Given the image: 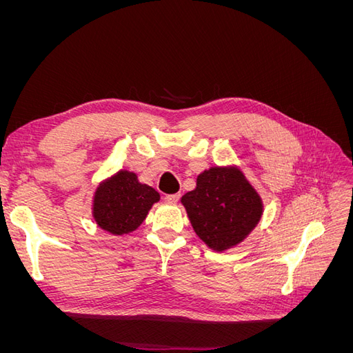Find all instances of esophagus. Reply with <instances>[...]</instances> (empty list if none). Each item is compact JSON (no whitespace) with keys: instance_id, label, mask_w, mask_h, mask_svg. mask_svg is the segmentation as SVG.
<instances>
[{"instance_id":"obj_1","label":"esophagus","mask_w":353,"mask_h":353,"mask_svg":"<svg viewBox=\"0 0 353 353\" xmlns=\"http://www.w3.org/2000/svg\"><path fill=\"white\" fill-rule=\"evenodd\" d=\"M179 197H181V194H168V196H165V200L168 201V203H170V205H175V203L179 200Z\"/></svg>"}]
</instances>
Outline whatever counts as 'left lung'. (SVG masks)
<instances>
[{
    "instance_id": "left-lung-1",
    "label": "left lung",
    "mask_w": 353,
    "mask_h": 353,
    "mask_svg": "<svg viewBox=\"0 0 353 353\" xmlns=\"http://www.w3.org/2000/svg\"><path fill=\"white\" fill-rule=\"evenodd\" d=\"M197 236L212 250L240 244L258 225L263 203L237 166H213L181 199Z\"/></svg>"
}]
</instances>
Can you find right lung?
<instances>
[{
    "instance_id": "add662e5",
    "label": "right lung",
    "mask_w": 353,
    "mask_h": 353,
    "mask_svg": "<svg viewBox=\"0 0 353 353\" xmlns=\"http://www.w3.org/2000/svg\"><path fill=\"white\" fill-rule=\"evenodd\" d=\"M159 200L157 191L141 184L137 174L119 170L95 190L92 216L101 230L113 236H123L141 225L148 210Z\"/></svg>"
}]
</instances>
